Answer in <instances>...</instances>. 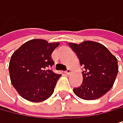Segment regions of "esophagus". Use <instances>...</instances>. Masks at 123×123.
Instances as JSON below:
<instances>
[{"label":"esophagus","instance_id":"obj_1","mask_svg":"<svg viewBox=\"0 0 123 123\" xmlns=\"http://www.w3.org/2000/svg\"><path fill=\"white\" fill-rule=\"evenodd\" d=\"M71 72H72V70L70 69V68H68L65 71V73L67 74V75H69V74H71Z\"/></svg>","mask_w":123,"mask_h":123}]
</instances>
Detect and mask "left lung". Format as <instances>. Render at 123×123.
Masks as SVG:
<instances>
[{
  "instance_id": "obj_1",
  "label": "left lung",
  "mask_w": 123,
  "mask_h": 123,
  "mask_svg": "<svg viewBox=\"0 0 123 123\" xmlns=\"http://www.w3.org/2000/svg\"><path fill=\"white\" fill-rule=\"evenodd\" d=\"M84 67L82 85L73 89L78 97L95 100L108 92L119 71L117 58L103 44L92 41L68 43Z\"/></svg>"
}]
</instances>
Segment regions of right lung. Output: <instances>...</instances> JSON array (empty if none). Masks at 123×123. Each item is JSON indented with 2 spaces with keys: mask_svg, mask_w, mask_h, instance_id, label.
<instances>
[{
  "mask_svg": "<svg viewBox=\"0 0 123 123\" xmlns=\"http://www.w3.org/2000/svg\"><path fill=\"white\" fill-rule=\"evenodd\" d=\"M59 44V42L32 39L23 44L11 55L8 68L11 82L22 98L40 102L53 94L62 75L48 68L54 65L51 55Z\"/></svg>",
  "mask_w": 123,
  "mask_h": 123,
  "instance_id": "1",
  "label": "right lung"
}]
</instances>
